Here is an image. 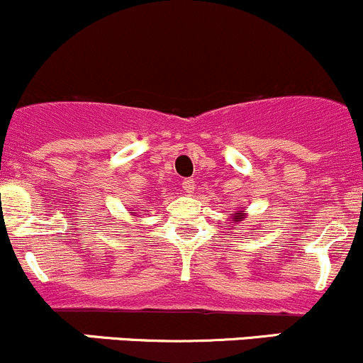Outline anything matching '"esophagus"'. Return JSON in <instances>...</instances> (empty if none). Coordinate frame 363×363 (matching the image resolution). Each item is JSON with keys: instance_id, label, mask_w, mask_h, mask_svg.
Segmentation results:
<instances>
[{"instance_id": "esophagus-1", "label": "esophagus", "mask_w": 363, "mask_h": 363, "mask_svg": "<svg viewBox=\"0 0 363 363\" xmlns=\"http://www.w3.org/2000/svg\"><path fill=\"white\" fill-rule=\"evenodd\" d=\"M182 189L188 194L194 193V179H184V181H182Z\"/></svg>"}]
</instances>
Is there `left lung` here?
I'll use <instances>...</instances> for the list:
<instances>
[{"label":"left lung","mask_w":363,"mask_h":363,"mask_svg":"<svg viewBox=\"0 0 363 363\" xmlns=\"http://www.w3.org/2000/svg\"><path fill=\"white\" fill-rule=\"evenodd\" d=\"M243 219V213L240 212V213H235V217H233V220H236V223H240V220Z\"/></svg>","instance_id":"8db88e82"}]
</instances>
